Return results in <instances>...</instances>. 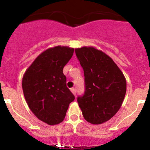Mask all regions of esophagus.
I'll use <instances>...</instances> for the list:
<instances>
[{
    "label": "esophagus",
    "mask_w": 150,
    "mask_h": 150,
    "mask_svg": "<svg viewBox=\"0 0 150 150\" xmlns=\"http://www.w3.org/2000/svg\"><path fill=\"white\" fill-rule=\"evenodd\" d=\"M71 92H72V93L74 94V95H76V89H75V88H71Z\"/></svg>",
    "instance_id": "1"
}]
</instances>
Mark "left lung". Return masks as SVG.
Wrapping results in <instances>:
<instances>
[{
    "instance_id": "8db88e82",
    "label": "left lung",
    "mask_w": 150,
    "mask_h": 150,
    "mask_svg": "<svg viewBox=\"0 0 150 150\" xmlns=\"http://www.w3.org/2000/svg\"><path fill=\"white\" fill-rule=\"evenodd\" d=\"M75 52L84 71L85 92L77 98L84 119L99 125L120 109L126 93V79L113 60L100 50L83 46Z\"/></svg>"
}]
</instances>
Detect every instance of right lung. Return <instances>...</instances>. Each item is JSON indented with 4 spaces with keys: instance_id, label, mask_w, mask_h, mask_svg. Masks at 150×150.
<instances>
[{
    "instance_id": "1",
    "label": "right lung",
    "mask_w": 150,
    "mask_h": 150,
    "mask_svg": "<svg viewBox=\"0 0 150 150\" xmlns=\"http://www.w3.org/2000/svg\"><path fill=\"white\" fill-rule=\"evenodd\" d=\"M74 51L61 46L46 50L37 57L22 78L24 96L29 108L40 120L50 125L63 121L69 104L75 99L63 74Z\"/></svg>"
}]
</instances>
